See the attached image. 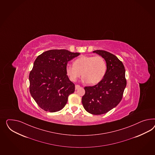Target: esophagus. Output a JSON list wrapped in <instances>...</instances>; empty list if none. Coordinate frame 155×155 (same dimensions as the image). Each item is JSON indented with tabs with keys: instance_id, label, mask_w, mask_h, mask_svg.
<instances>
[{
	"instance_id": "obj_1",
	"label": "esophagus",
	"mask_w": 155,
	"mask_h": 155,
	"mask_svg": "<svg viewBox=\"0 0 155 155\" xmlns=\"http://www.w3.org/2000/svg\"><path fill=\"white\" fill-rule=\"evenodd\" d=\"M80 87L79 85H75V89H78Z\"/></svg>"
}]
</instances>
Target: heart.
<instances>
[{
    "instance_id": "heart-1",
    "label": "heart",
    "mask_w": 155,
    "mask_h": 155,
    "mask_svg": "<svg viewBox=\"0 0 155 155\" xmlns=\"http://www.w3.org/2000/svg\"><path fill=\"white\" fill-rule=\"evenodd\" d=\"M67 76L72 81H76L82 75L83 81L91 85L97 84L106 74V63L101 56H81L73 64L66 67Z\"/></svg>"
}]
</instances>
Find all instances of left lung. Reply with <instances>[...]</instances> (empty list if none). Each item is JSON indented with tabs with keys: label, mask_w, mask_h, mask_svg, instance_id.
Masks as SVG:
<instances>
[{
	"label": "left lung",
	"mask_w": 155,
	"mask_h": 155,
	"mask_svg": "<svg viewBox=\"0 0 155 155\" xmlns=\"http://www.w3.org/2000/svg\"><path fill=\"white\" fill-rule=\"evenodd\" d=\"M105 60L106 74L97 85L84 87L81 102L85 110L93 115L106 113L120 103L126 86L122 62L113 54L104 50L93 51Z\"/></svg>",
	"instance_id": "8db88e82"
}]
</instances>
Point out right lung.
Listing matches in <instances>:
<instances>
[{"label":"right lung","instance_id":"1","mask_svg":"<svg viewBox=\"0 0 155 155\" xmlns=\"http://www.w3.org/2000/svg\"><path fill=\"white\" fill-rule=\"evenodd\" d=\"M68 50H50L36 58L29 74V91L37 105L44 110L56 112L66 105L75 84L67 75L68 62L79 55Z\"/></svg>","mask_w":155,"mask_h":155}]
</instances>
